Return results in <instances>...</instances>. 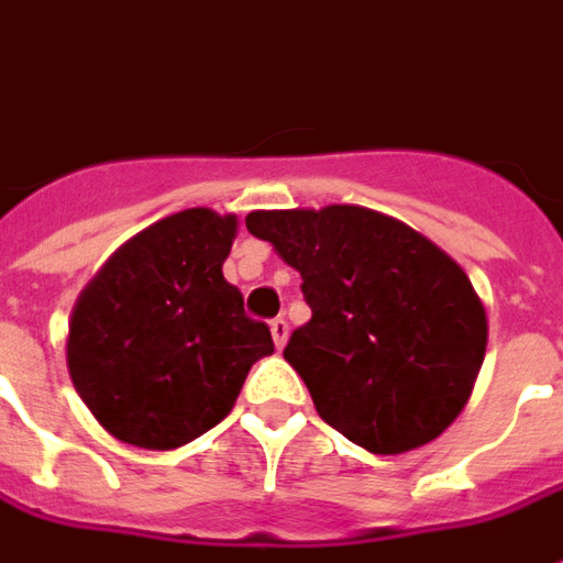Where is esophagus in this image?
I'll return each instance as SVG.
<instances>
[{"instance_id":"1","label":"esophagus","mask_w":563,"mask_h":563,"mask_svg":"<svg viewBox=\"0 0 563 563\" xmlns=\"http://www.w3.org/2000/svg\"><path fill=\"white\" fill-rule=\"evenodd\" d=\"M271 338H274V343H277V350H283L286 341H289V322H286L283 317L271 319Z\"/></svg>"}]
</instances>
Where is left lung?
Returning a JSON list of instances; mask_svg holds the SVG:
<instances>
[{"label":"left lung","mask_w":563,"mask_h":563,"mask_svg":"<svg viewBox=\"0 0 563 563\" xmlns=\"http://www.w3.org/2000/svg\"><path fill=\"white\" fill-rule=\"evenodd\" d=\"M246 229L305 280L313 317L283 358L331 428L398 455L455 422L488 343L485 307L455 258L358 205L253 210Z\"/></svg>","instance_id":"left-lung-1"}]
</instances>
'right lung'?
Listing matches in <instances>:
<instances>
[{"label": "right lung", "instance_id": "add662e5", "mask_svg": "<svg viewBox=\"0 0 563 563\" xmlns=\"http://www.w3.org/2000/svg\"><path fill=\"white\" fill-rule=\"evenodd\" d=\"M238 217L189 208L153 222L87 283L68 322V377L108 434L177 449L220 424L250 367L274 353L265 322L222 277Z\"/></svg>", "mask_w": 563, "mask_h": 563}]
</instances>
